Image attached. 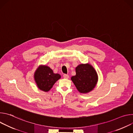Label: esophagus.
<instances>
[{"label": "esophagus", "mask_w": 133, "mask_h": 133, "mask_svg": "<svg viewBox=\"0 0 133 133\" xmlns=\"http://www.w3.org/2000/svg\"><path fill=\"white\" fill-rule=\"evenodd\" d=\"M63 77L65 79H68L69 78V75L67 74H64L63 75Z\"/></svg>", "instance_id": "obj_1"}]
</instances>
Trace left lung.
<instances>
[{
  "instance_id": "1",
  "label": "left lung",
  "mask_w": 133,
  "mask_h": 133,
  "mask_svg": "<svg viewBox=\"0 0 133 133\" xmlns=\"http://www.w3.org/2000/svg\"><path fill=\"white\" fill-rule=\"evenodd\" d=\"M71 81L81 93L90 91L95 87L98 76L95 69L89 64H81L76 68V75Z\"/></svg>"
}]
</instances>
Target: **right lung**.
Here are the masks:
<instances>
[{
  "label": "right lung",
  "mask_w": 133,
  "mask_h": 133,
  "mask_svg": "<svg viewBox=\"0 0 133 133\" xmlns=\"http://www.w3.org/2000/svg\"><path fill=\"white\" fill-rule=\"evenodd\" d=\"M34 77L38 88L43 91H48L57 81L61 78V75L54 74L52 70L48 66H42L36 70Z\"/></svg>",
  "instance_id": "add662e5"
}]
</instances>
